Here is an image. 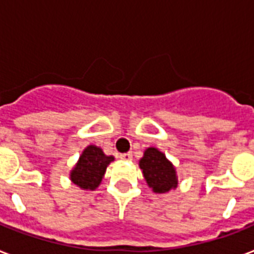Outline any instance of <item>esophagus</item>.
<instances>
[{
  "label": "esophagus",
  "mask_w": 254,
  "mask_h": 254,
  "mask_svg": "<svg viewBox=\"0 0 254 254\" xmlns=\"http://www.w3.org/2000/svg\"><path fill=\"white\" fill-rule=\"evenodd\" d=\"M120 158L123 159V161H131L133 155H131V153H125V154L120 155Z\"/></svg>",
  "instance_id": "esophagus-1"
}]
</instances>
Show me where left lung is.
Returning a JSON list of instances; mask_svg holds the SVG:
<instances>
[{
	"instance_id": "left-lung-1",
	"label": "left lung",
	"mask_w": 254,
	"mask_h": 254,
	"mask_svg": "<svg viewBox=\"0 0 254 254\" xmlns=\"http://www.w3.org/2000/svg\"><path fill=\"white\" fill-rule=\"evenodd\" d=\"M139 169L146 181L149 189L155 193H167L178 186L177 170L166 158L165 153L157 147H147L143 157L139 159Z\"/></svg>"
}]
</instances>
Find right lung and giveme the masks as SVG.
<instances>
[{"label":"right lung","instance_id":"1","mask_svg":"<svg viewBox=\"0 0 254 254\" xmlns=\"http://www.w3.org/2000/svg\"><path fill=\"white\" fill-rule=\"evenodd\" d=\"M115 161L113 155H105L101 147L88 145L69 171V179L84 191H93L103 181L107 167Z\"/></svg>","mask_w":254,"mask_h":254}]
</instances>
